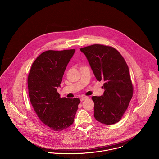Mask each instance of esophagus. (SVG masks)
Segmentation results:
<instances>
[{"label": "esophagus", "instance_id": "esophagus-1", "mask_svg": "<svg viewBox=\"0 0 159 159\" xmlns=\"http://www.w3.org/2000/svg\"><path fill=\"white\" fill-rule=\"evenodd\" d=\"M88 98H89L88 97H83L81 98V101L83 102V101H84V100H87V99H88Z\"/></svg>", "mask_w": 159, "mask_h": 159}]
</instances>
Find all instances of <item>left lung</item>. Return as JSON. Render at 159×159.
<instances>
[{"label": "left lung", "mask_w": 159, "mask_h": 159, "mask_svg": "<svg viewBox=\"0 0 159 159\" xmlns=\"http://www.w3.org/2000/svg\"><path fill=\"white\" fill-rule=\"evenodd\" d=\"M97 81L104 82V93L93 96L94 117L100 123L118 122L133 96L129 67L118 51L111 46L93 45L80 49Z\"/></svg>", "instance_id": "obj_1"}]
</instances>
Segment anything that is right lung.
Returning a JSON list of instances; mask_svg holds the SVG:
<instances>
[{
  "instance_id": "1",
  "label": "right lung",
  "mask_w": 159,
  "mask_h": 159,
  "mask_svg": "<svg viewBox=\"0 0 159 159\" xmlns=\"http://www.w3.org/2000/svg\"><path fill=\"white\" fill-rule=\"evenodd\" d=\"M75 52V49L43 52L34 62L28 76L31 104L40 120L54 131H62L73 123L80 103L78 98H61L57 92Z\"/></svg>"
}]
</instances>
